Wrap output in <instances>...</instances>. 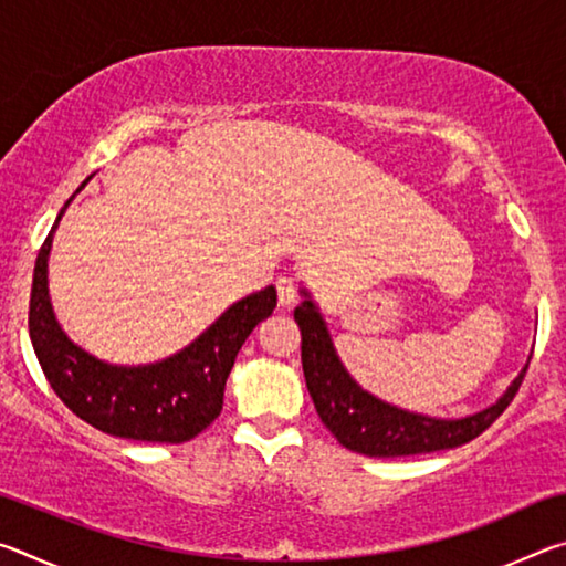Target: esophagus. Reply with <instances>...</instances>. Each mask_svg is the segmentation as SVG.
<instances>
[{"label": "esophagus", "mask_w": 566, "mask_h": 566, "mask_svg": "<svg viewBox=\"0 0 566 566\" xmlns=\"http://www.w3.org/2000/svg\"><path fill=\"white\" fill-rule=\"evenodd\" d=\"M274 286H276V300H280L282 306L294 304V300H296V280H294V276H290V274L276 276Z\"/></svg>", "instance_id": "esophagus-1"}]
</instances>
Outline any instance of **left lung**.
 <instances>
[{
    "label": "left lung",
    "instance_id": "left-lung-1",
    "mask_svg": "<svg viewBox=\"0 0 566 566\" xmlns=\"http://www.w3.org/2000/svg\"><path fill=\"white\" fill-rule=\"evenodd\" d=\"M306 294V292H304ZM302 329V369L322 424L337 437L342 447L367 457H409L454 449L472 442L490 429L502 411L512 405L522 387L526 367L512 381L496 405L464 419H432L385 405L364 391L342 367L332 347L327 324L317 306L304 300L294 310Z\"/></svg>",
    "mask_w": 566,
    "mask_h": 566
}]
</instances>
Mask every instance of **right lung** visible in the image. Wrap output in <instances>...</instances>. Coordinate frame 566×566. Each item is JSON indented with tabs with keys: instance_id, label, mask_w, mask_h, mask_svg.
Wrapping results in <instances>:
<instances>
[{
	"instance_id": "obj_1",
	"label": "right lung",
	"mask_w": 566,
	"mask_h": 566,
	"mask_svg": "<svg viewBox=\"0 0 566 566\" xmlns=\"http://www.w3.org/2000/svg\"><path fill=\"white\" fill-rule=\"evenodd\" d=\"M66 205L36 254L30 296V337L46 381L66 409L104 434L134 442H189L222 411L224 385L239 349L256 324L274 312V286L229 306L175 357L147 367L104 364L64 337L50 304L46 260Z\"/></svg>"
}]
</instances>
